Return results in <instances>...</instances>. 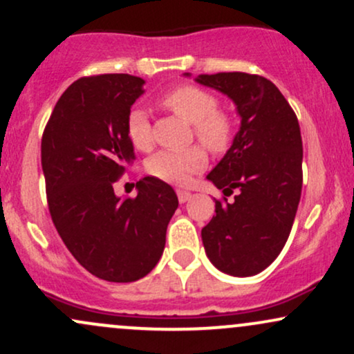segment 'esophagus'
I'll return each mask as SVG.
<instances>
[{
  "mask_svg": "<svg viewBox=\"0 0 354 354\" xmlns=\"http://www.w3.org/2000/svg\"><path fill=\"white\" fill-rule=\"evenodd\" d=\"M191 196L193 194L189 193V191H185V189H178V200H180V203H186L191 200Z\"/></svg>",
  "mask_w": 354,
  "mask_h": 354,
  "instance_id": "34e87169",
  "label": "esophagus"
}]
</instances>
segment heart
<instances>
[{
  "mask_svg": "<svg viewBox=\"0 0 354 354\" xmlns=\"http://www.w3.org/2000/svg\"><path fill=\"white\" fill-rule=\"evenodd\" d=\"M163 104L174 115L193 124L194 136L213 153L228 149L233 140L234 126L230 115L219 111L218 100L205 89L183 84L174 88L163 98ZM126 136L138 151H148L153 146L151 124L145 109L133 108L126 118ZM206 153L200 146H191L183 151H160L146 163L149 174L160 180L183 185L191 174L206 166Z\"/></svg>",
  "mask_w": 354,
  "mask_h": 354,
  "instance_id": "1",
  "label": "heart"
}]
</instances>
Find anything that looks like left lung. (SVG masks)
Instances as JSON below:
<instances>
[{
  "mask_svg": "<svg viewBox=\"0 0 354 354\" xmlns=\"http://www.w3.org/2000/svg\"><path fill=\"white\" fill-rule=\"evenodd\" d=\"M194 81L228 96L241 120L231 148L206 176L225 196L234 189L238 194L231 203L214 201L216 214L201 230L203 246L223 273L254 276L281 253L301 198L298 118L263 76L234 71Z\"/></svg>",
  "mask_w": 354,
  "mask_h": 354,
  "instance_id": "obj_1",
  "label": "left lung"
}]
</instances>
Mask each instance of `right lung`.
<instances>
[{
  "mask_svg": "<svg viewBox=\"0 0 354 354\" xmlns=\"http://www.w3.org/2000/svg\"><path fill=\"white\" fill-rule=\"evenodd\" d=\"M145 80L100 75L71 84L53 109L41 140V166L55 228L84 270L111 283H131L163 254L178 208L168 183L146 176L136 198L113 185L133 163L126 118Z\"/></svg>",
  "mask_w": 354,
  "mask_h": 354,
  "instance_id": "1",
  "label": "right lung"
}]
</instances>
